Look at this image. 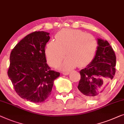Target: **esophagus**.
I'll list each match as a JSON object with an SVG mask.
<instances>
[{
  "mask_svg": "<svg viewBox=\"0 0 124 124\" xmlns=\"http://www.w3.org/2000/svg\"><path fill=\"white\" fill-rule=\"evenodd\" d=\"M63 74L64 75H68L70 74L69 72H63Z\"/></svg>",
  "mask_w": 124,
  "mask_h": 124,
  "instance_id": "1",
  "label": "esophagus"
}]
</instances>
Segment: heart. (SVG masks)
Masks as SVG:
<instances>
[{
  "instance_id": "1",
  "label": "heart",
  "mask_w": 124,
  "mask_h": 124,
  "mask_svg": "<svg viewBox=\"0 0 124 124\" xmlns=\"http://www.w3.org/2000/svg\"><path fill=\"white\" fill-rule=\"evenodd\" d=\"M55 41H50L45 53L47 62L55 67L65 57L67 58L58 65L62 71L74 69L76 66L85 67L90 63L96 54L98 43L94 36L79 30L63 29L55 36Z\"/></svg>"
}]
</instances>
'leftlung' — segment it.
<instances>
[{"label": "left lung", "mask_w": 124, "mask_h": 124, "mask_svg": "<svg viewBox=\"0 0 124 124\" xmlns=\"http://www.w3.org/2000/svg\"><path fill=\"white\" fill-rule=\"evenodd\" d=\"M98 45L94 58L80 71L78 88L82 96L89 99L97 98L107 91L116 72V55L110 44L98 39Z\"/></svg>", "instance_id": "8db88e82"}]
</instances>
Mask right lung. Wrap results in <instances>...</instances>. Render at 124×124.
I'll use <instances>...</instances> for the list:
<instances>
[{"label": "right lung", "instance_id": "obj_1", "mask_svg": "<svg viewBox=\"0 0 124 124\" xmlns=\"http://www.w3.org/2000/svg\"><path fill=\"white\" fill-rule=\"evenodd\" d=\"M49 35L43 31L31 33L10 53L8 77L19 96L31 102L46 100L51 94L54 81L60 75L46 63L45 47Z\"/></svg>", "mask_w": 124, "mask_h": 124}]
</instances>
